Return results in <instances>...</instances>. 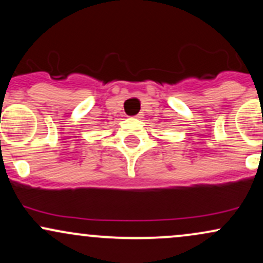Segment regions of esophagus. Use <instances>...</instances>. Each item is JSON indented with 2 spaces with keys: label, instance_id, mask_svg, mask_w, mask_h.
Returning <instances> with one entry per match:
<instances>
[{
  "label": "esophagus",
  "instance_id": "obj_1",
  "mask_svg": "<svg viewBox=\"0 0 263 263\" xmlns=\"http://www.w3.org/2000/svg\"><path fill=\"white\" fill-rule=\"evenodd\" d=\"M136 119H141V117H142V115L141 114H138V115H136Z\"/></svg>",
  "mask_w": 263,
  "mask_h": 263
}]
</instances>
